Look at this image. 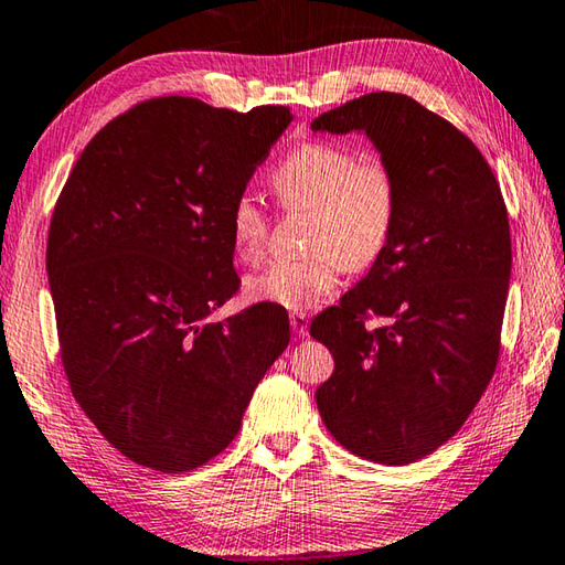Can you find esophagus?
Here are the masks:
<instances>
[{"instance_id":"esophagus-1","label":"esophagus","mask_w":565,"mask_h":565,"mask_svg":"<svg viewBox=\"0 0 565 565\" xmlns=\"http://www.w3.org/2000/svg\"><path fill=\"white\" fill-rule=\"evenodd\" d=\"M307 322H310V319H307L305 312H292L290 315V327H292V332L297 337H307V332H310V327H307Z\"/></svg>"}]
</instances>
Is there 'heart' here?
<instances>
[{"instance_id": "heart-1", "label": "heart", "mask_w": 565, "mask_h": 565, "mask_svg": "<svg viewBox=\"0 0 565 565\" xmlns=\"http://www.w3.org/2000/svg\"><path fill=\"white\" fill-rule=\"evenodd\" d=\"M285 209L312 211L305 260H280L250 275L246 295L285 310H310L334 292L339 275L369 270L386 253L398 218V184L379 157H361L344 145L295 147L270 177ZM231 238L238 258H263L268 218L258 199L241 194L231 206Z\"/></svg>"}]
</instances>
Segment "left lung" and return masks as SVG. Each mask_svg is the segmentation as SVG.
Listing matches in <instances>:
<instances>
[{
    "instance_id": "left-lung-1",
    "label": "left lung",
    "mask_w": 565,
    "mask_h": 565,
    "mask_svg": "<svg viewBox=\"0 0 565 565\" xmlns=\"http://www.w3.org/2000/svg\"><path fill=\"white\" fill-rule=\"evenodd\" d=\"M312 130L364 132L398 184L386 253L312 319L334 356L317 408L347 450L408 465L462 428L497 369L512 275L502 189L470 137L408 95H361ZM366 313L390 324L366 328Z\"/></svg>"
}]
</instances>
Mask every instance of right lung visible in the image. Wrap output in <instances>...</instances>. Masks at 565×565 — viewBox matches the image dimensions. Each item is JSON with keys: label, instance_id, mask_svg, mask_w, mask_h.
<instances>
[{"label": "right lung", "instance_id": "1", "mask_svg": "<svg viewBox=\"0 0 565 565\" xmlns=\"http://www.w3.org/2000/svg\"><path fill=\"white\" fill-rule=\"evenodd\" d=\"M292 113L154 98L108 122L53 209L46 270L63 369L105 440L157 472H189L241 430L287 342L278 305L223 322L238 290L231 206Z\"/></svg>", "mask_w": 565, "mask_h": 565}]
</instances>
